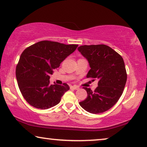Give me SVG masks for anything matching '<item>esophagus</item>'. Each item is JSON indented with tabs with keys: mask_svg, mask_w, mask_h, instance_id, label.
<instances>
[{
	"mask_svg": "<svg viewBox=\"0 0 147 147\" xmlns=\"http://www.w3.org/2000/svg\"><path fill=\"white\" fill-rule=\"evenodd\" d=\"M70 88H71V89H74V90H79L80 89V88L77 86H71Z\"/></svg>",
	"mask_w": 147,
	"mask_h": 147,
	"instance_id": "esophagus-1",
	"label": "esophagus"
}]
</instances>
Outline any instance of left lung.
Here are the masks:
<instances>
[{"label": "left lung", "instance_id": "1", "mask_svg": "<svg viewBox=\"0 0 147 147\" xmlns=\"http://www.w3.org/2000/svg\"><path fill=\"white\" fill-rule=\"evenodd\" d=\"M78 49L87 59L91 68L86 77L98 80L94 91L84 88L88 96L80 105L92 114L107 111L118 102L125 87L127 74L123 58L103 44L82 45Z\"/></svg>", "mask_w": 147, "mask_h": 147}]
</instances>
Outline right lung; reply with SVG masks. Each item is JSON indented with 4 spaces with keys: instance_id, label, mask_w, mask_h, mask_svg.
<instances>
[{
    "instance_id": "obj_1",
    "label": "right lung",
    "mask_w": 147,
    "mask_h": 147,
    "mask_svg": "<svg viewBox=\"0 0 147 147\" xmlns=\"http://www.w3.org/2000/svg\"><path fill=\"white\" fill-rule=\"evenodd\" d=\"M78 46L41 41L24 50L16 67V78L22 95L30 105L45 110L59 103L69 87L67 84L51 85L50 76Z\"/></svg>"
}]
</instances>
